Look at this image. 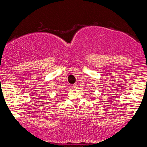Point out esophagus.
<instances>
[{
    "instance_id": "esophagus-1",
    "label": "esophagus",
    "mask_w": 147,
    "mask_h": 147,
    "mask_svg": "<svg viewBox=\"0 0 147 147\" xmlns=\"http://www.w3.org/2000/svg\"><path fill=\"white\" fill-rule=\"evenodd\" d=\"M78 86V85H77V84H75L73 85V88H77V87H78V86Z\"/></svg>"
}]
</instances>
